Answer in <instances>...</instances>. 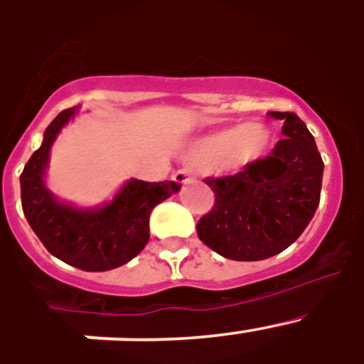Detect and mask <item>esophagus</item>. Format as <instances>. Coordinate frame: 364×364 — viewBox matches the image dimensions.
Wrapping results in <instances>:
<instances>
[{"instance_id":"34e87169","label":"esophagus","mask_w":364,"mask_h":364,"mask_svg":"<svg viewBox=\"0 0 364 364\" xmlns=\"http://www.w3.org/2000/svg\"><path fill=\"white\" fill-rule=\"evenodd\" d=\"M189 169H178V171L173 175V180H175L176 184H186V182H189Z\"/></svg>"}]
</instances>
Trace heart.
<instances>
[{
	"instance_id": "b5f03b06",
	"label": "heart",
	"mask_w": 364,
	"mask_h": 364,
	"mask_svg": "<svg viewBox=\"0 0 364 364\" xmlns=\"http://www.w3.org/2000/svg\"><path fill=\"white\" fill-rule=\"evenodd\" d=\"M269 142V131L262 124L235 125L198 140L189 159L204 167L220 164L226 169H240L262 159Z\"/></svg>"
}]
</instances>
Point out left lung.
Wrapping results in <instances>:
<instances>
[{"instance_id": "left-lung-1", "label": "left lung", "mask_w": 364, "mask_h": 364, "mask_svg": "<svg viewBox=\"0 0 364 364\" xmlns=\"http://www.w3.org/2000/svg\"><path fill=\"white\" fill-rule=\"evenodd\" d=\"M284 122L272 154L230 176L204 180L215 205L198 220V239L231 260H262L291 246L319 205L324 164L306 124L295 112H269Z\"/></svg>"}]
</instances>
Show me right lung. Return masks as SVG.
<instances>
[{
	"label": "right lung",
	"mask_w": 364,
	"mask_h": 364,
	"mask_svg": "<svg viewBox=\"0 0 364 364\" xmlns=\"http://www.w3.org/2000/svg\"><path fill=\"white\" fill-rule=\"evenodd\" d=\"M76 109H65L50 122L41 147L25 164L19 176L21 205L32 231L49 253L83 272H107L142 252L149 240L151 211L180 186L173 180H129L109 204L92 210L58 200L45 186V169L58 133Z\"/></svg>",
	"instance_id": "add662e5"
}]
</instances>
